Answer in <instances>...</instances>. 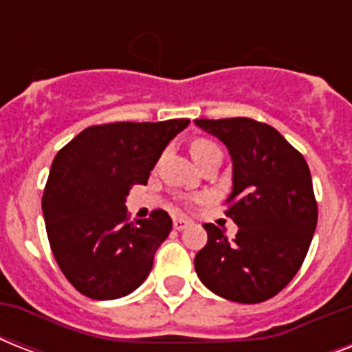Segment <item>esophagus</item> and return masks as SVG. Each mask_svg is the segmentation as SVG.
<instances>
[{
	"label": "esophagus",
	"mask_w": 352,
	"mask_h": 352,
	"mask_svg": "<svg viewBox=\"0 0 352 352\" xmlns=\"http://www.w3.org/2000/svg\"><path fill=\"white\" fill-rule=\"evenodd\" d=\"M188 225H190V223H188L186 219H181V217L173 219V228H175V230H184Z\"/></svg>",
	"instance_id": "esophagus-1"
}]
</instances>
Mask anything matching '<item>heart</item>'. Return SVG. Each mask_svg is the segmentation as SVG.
Returning a JSON list of instances; mask_svg holds the SVG:
<instances>
[{"mask_svg": "<svg viewBox=\"0 0 352 352\" xmlns=\"http://www.w3.org/2000/svg\"><path fill=\"white\" fill-rule=\"evenodd\" d=\"M190 151H192L193 159L197 160V164L204 157H208L210 153H215V151H221L217 146H215L212 140L208 138H195L192 144H190Z\"/></svg>", "mask_w": 352, "mask_h": 352, "instance_id": "obj_1", "label": "heart"}]
</instances>
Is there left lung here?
<instances>
[{"label": "left lung", "instance_id": "8db88e82", "mask_svg": "<svg viewBox=\"0 0 352 352\" xmlns=\"http://www.w3.org/2000/svg\"><path fill=\"white\" fill-rule=\"evenodd\" d=\"M230 151L234 190L226 217L239 230L206 223L208 241L195 256L199 279L221 298L261 303L292 281L305 259L318 223L311 170L283 135L252 118H197Z\"/></svg>", "mask_w": 352, "mask_h": 352}]
</instances>
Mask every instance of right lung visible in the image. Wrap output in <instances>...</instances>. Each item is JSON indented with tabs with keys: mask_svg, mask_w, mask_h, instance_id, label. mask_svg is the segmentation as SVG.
I'll use <instances>...</instances> for the list:
<instances>
[{
	"mask_svg": "<svg viewBox=\"0 0 352 352\" xmlns=\"http://www.w3.org/2000/svg\"><path fill=\"white\" fill-rule=\"evenodd\" d=\"M188 124L173 118L91 126L56 153L41 210L52 256L80 294L117 300L148 278L171 217L153 210L131 223L124 203Z\"/></svg>",
	"mask_w": 352,
	"mask_h": 352,
	"instance_id": "right-lung-1",
	"label": "right lung"
}]
</instances>
